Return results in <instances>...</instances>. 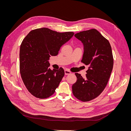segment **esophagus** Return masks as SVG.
Listing matches in <instances>:
<instances>
[{"mask_svg": "<svg viewBox=\"0 0 131 131\" xmlns=\"http://www.w3.org/2000/svg\"><path fill=\"white\" fill-rule=\"evenodd\" d=\"M64 73H65V75H69V74H71V72H70L69 70H67V69H66L64 70Z\"/></svg>", "mask_w": 131, "mask_h": 131, "instance_id": "34e87169", "label": "esophagus"}]
</instances>
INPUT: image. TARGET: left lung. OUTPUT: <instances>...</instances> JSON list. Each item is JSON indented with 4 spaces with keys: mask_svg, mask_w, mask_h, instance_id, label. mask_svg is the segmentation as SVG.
<instances>
[{
    "mask_svg": "<svg viewBox=\"0 0 131 131\" xmlns=\"http://www.w3.org/2000/svg\"><path fill=\"white\" fill-rule=\"evenodd\" d=\"M84 46L81 62L89 66L85 78L75 73L76 82L72 86L74 96L88 102L97 97L106 86L113 68V57L109 41L95 29L74 35Z\"/></svg>",
    "mask_w": 131,
    "mask_h": 131,
    "instance_id": "1",
    "label": "left lung"
}]
</instances>
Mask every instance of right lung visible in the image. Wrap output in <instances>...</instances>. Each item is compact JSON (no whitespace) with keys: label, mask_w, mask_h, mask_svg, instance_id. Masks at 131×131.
I'll use <instances>...</instances> for the list:
<instances>
[{"label":"right lung","mask_w":131,"mask_h":131,"mask_svg":"<svg viewBox=\"0 0 131 131\" xmlns=\"http://www.w3.org/2000/svg\"><path fill=\"white\" fill-rule=\"evenodd\" d=\"M74 34L41 28L30 31L23 39L19 51L20 73L26 88L35 97L48 98L58 88L64 69L51 70L49 60L51 56H57Z\"/></svg>","instance_id":"obj_1"}]
</instances>
